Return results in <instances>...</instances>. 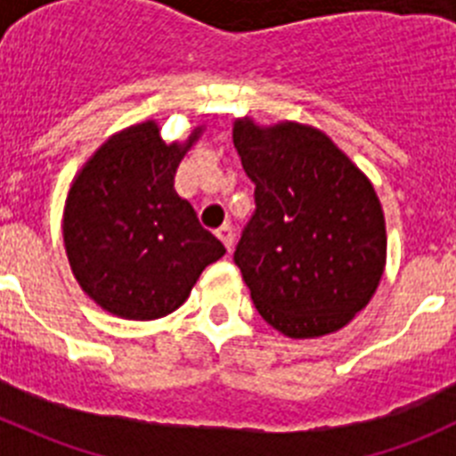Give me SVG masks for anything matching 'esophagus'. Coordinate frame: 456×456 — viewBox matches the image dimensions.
Instances as JSON below:
<instances>
[{
  "label": "esophagus",
  "instance_id": "1",
  "mask_svg": "<svg viewBox=\"0 0 456 456\" xmlns=\"http://www.w3.org/2000/svg\"><path fill=\"white\" fill-rule=\"evenodd\" d=\"M216 237H219V240L224 241V247L228 248V251H231L232 241H235V235H232V225L231 224L221 225L219 231H216Z\"/></svg>",
  "mask_w": 456,
  "mask_h": 456
}]
</instances>
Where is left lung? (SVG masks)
Instances as JSON below:
<instances>
[{"mask_svg":"<svg viewBox=\"0 0 456 456\" xmlns=\"http://www.w3.org/2000/svg\"><path fill=\"white\" fill-rule=\"evenodd\" d=\"M232 143L256 183L257 209L235 263L257 313L294 340L340 331L370 304L386 269L374 184L313 125L241 116Z\"/></svg>","mask_w":456,"mask_h":456,"instance_id":"left-lung-1","label":"left lung"}]
</instances>
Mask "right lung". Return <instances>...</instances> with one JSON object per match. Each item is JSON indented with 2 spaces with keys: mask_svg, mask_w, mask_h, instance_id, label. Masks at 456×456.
Listing matches in <instances>:
<instances>
[{
  "mask_svg": "<svg viewBox=\"0 0 456 456\" xmlns=\"http://www.w3.org/2000/svg\"><path fill=\"white\" fill-rule=\"evenodd\" d=\"M205 125L167 143L152 118L109 136L82 164L63 205V248L79 288L123 320L167 317L189 299L224 244L173 189Z\"/></svg>",
  "mask_w": 456,
  "mask_h": 456,
  "instance_id": "right-lung-1",
  "label": "right lung"
}]
</instances>
